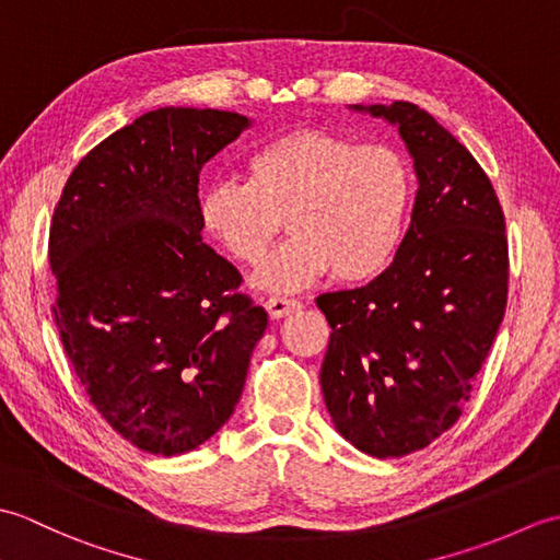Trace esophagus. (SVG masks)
I'll use <instances>...</instances> for the list:
<instances>
[{"mask_svg": "<svg viewBox=\"0 0 560 560\" xmlns=\"http://www.w3.org/2000/svg\"><path fill=\"white\" fill-rule=\"evenodd\" d=\"M265 307H267L269 317L279 319V317H287L295 311H301V303L293 301V299H281V295H271V299L265 301Z\"/></svg>", "mask_w": 560, "mask_h": 560, "instance_id": "obj_1", "label": "esophagus"}]
</instances>
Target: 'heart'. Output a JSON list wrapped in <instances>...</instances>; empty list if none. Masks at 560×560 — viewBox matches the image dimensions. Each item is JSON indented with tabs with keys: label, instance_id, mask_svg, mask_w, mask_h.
<instances>
[{
	"label": "heart",
	"instance_id": "1",
	"mask_svg": "<svg viewBox=\"0 0 560 560\" xmlns=\"http://www.w3.org/2000/svg\"><path fill=\"white\" fill-rule=\"evenodd\" d=\"M413 201L409 161L387 144H355L295 129L247 159V180H217L199 197L205 231L243 265H257L287 219L291 241L265 259L253 287L293 293L335 271L359 283L383 273Z\"/></svg>",
	"mask_w": 560,
	"mask_h": 560
}]
</instances>
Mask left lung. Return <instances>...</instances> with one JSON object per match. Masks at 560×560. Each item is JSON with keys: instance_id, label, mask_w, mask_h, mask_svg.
I'll return each instance as SVG.
<instances>
[{"instance_id": "left-lung-1", "label": "left lung", "mask_w": 560, "mask_h": 560, "mask_svg": "<svg viewBox=\"0 0 560 560\" xmlns=\"http://www.w3.org/2000/svg\"><path fill=\"white\" fill-rule=\"evenodd\" d=\"M397 127L413 161L409 231L368 287L325 293L319 373L331 423L371 457L431 445L459 419L508 301L505 219L471 153L419 105H349Z\"/></svg>"}]
</instances>
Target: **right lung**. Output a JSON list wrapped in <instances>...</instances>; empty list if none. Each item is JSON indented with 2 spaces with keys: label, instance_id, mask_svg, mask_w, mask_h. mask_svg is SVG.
I'll return each instance as SVG.
<instances>
[{
  "label": "right lung",
  "instance_id": "add662e5",
  "mask_svg": "<svg viewBox=\"0 0 560 560\" xmlns=\"http://www.w3.org/2000/svg\"><path fill=\"white\" fill-rule=\"evenodd\" d=\"M253 125L159 108L117 129L69 175L50 225L55 323L93 407L151 455L219 433L243 395L265 307L201 241L199 173Z\"/></svg>",
  "mask_w": 560,
  "mask_h": 560
}]
</instances>
